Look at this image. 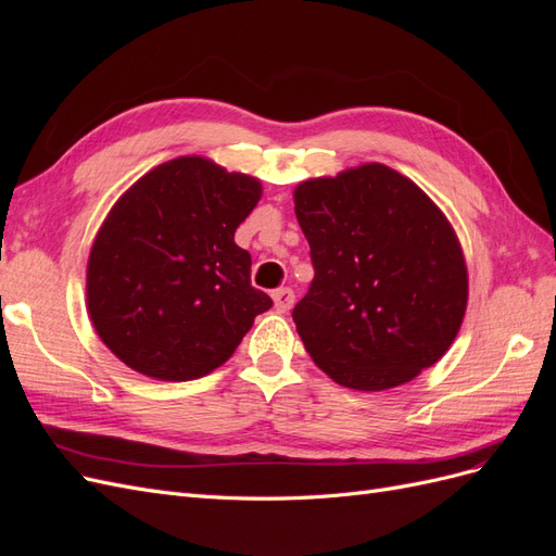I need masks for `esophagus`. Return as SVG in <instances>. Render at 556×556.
Returning a JSON list of instances; mask_svg holds the SVG:
<instances>
[{"label":"esophagus","instance_id":"obj_1","mask_svg":"<svg viewBox=\"0 0 556 556\" xmlns=\"http://www.w3.org/2000/svg\"><path fill=\"white\" fill-rule=\"evenodd\" d=\"M271 296H274L276 313H288L292 308V304H294V292L290 288H280Z\"/></svg>","mask_w":556,"mask_h":556}]
</instances>
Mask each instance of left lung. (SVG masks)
Masks as SVG:
<instances>
[{
	"mask_svg": "<svg viewBox=\"0 0 556 556\" xmlns=\"http://www.w3.org/2000/svg\"><path fill=\"white\" fill-rule=\"evenodd\" d=\"M292 197L315 266L292 317L319 371L382 392L439 362L464 323L468 268L433 199L380 162L301 180Z\"/></svg>",
	"mask_w": 556,
	"mask_h": 556,
	"instance_id": "left-lung-1",
	"label": "left lung"
}]
</instances>
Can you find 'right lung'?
Returning a JSON list of instances; mask_svg holds the SVG:
<instances>
[{"label":"right lung","mask_w":556,"mask_h":556,"mask_svg":"<svg viewBox=\"0 0 556 556\" xmlns=\"http://www.w3.org/2000/svg\"><path fill=\"white\" fill-rule=\"evenodd\" d=\"M262 180L204 155L157 164L117 197L90 248L86 306L131 371L185 382L223 366L274 306L233 241Z\"/></svg>","instance_id":"1"}]
</instances>
